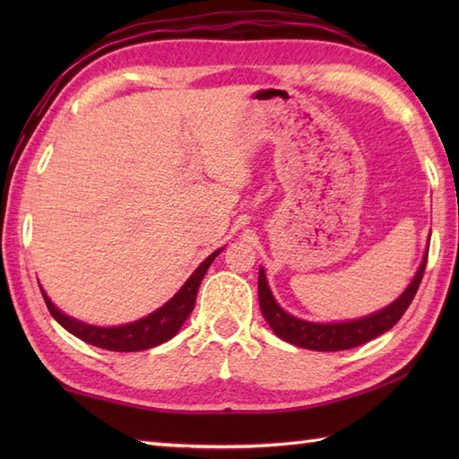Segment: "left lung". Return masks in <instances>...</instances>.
Segmentation results:
<instances>
[{
	"label": "left lung",
	"mask_w": 459,
	"mask_h": 459,
	"mask_svg": "<svg viewBox=\"0 0 459 459\" xmlns=\"http://www.w3.org/2000/svg\"><path fill=\"white\" fill-rule=\"evenodd\" d=\"M428 262V252L422 258V264L418 268L416 276L412 278L411 284L403 291L401 298H396L391 306L375 311L367 317L353 319V321H339V324H314V321L298 319L290 316L288 311L278 306L270 291V286L266 281L264 270L260 268L258 274V299L262 316L268 321L272 331L280 337L288 341V343L296 347H306L311 351H343L357 345H363L367 341L383 335L385 331L396 325V321L404 316L408 306L412 304V299L420 286L424 270Z\"/></svg>",
	"instance_id": "8db88e82"
}]
</instances>
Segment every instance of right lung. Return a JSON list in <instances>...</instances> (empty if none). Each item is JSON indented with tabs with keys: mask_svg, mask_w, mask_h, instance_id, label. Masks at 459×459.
I'll return each instance as SVG.
<instances>
[{
	"mask_svg": "<svg viewBox=\"0 0 459 459\" xmlns=\"http://www.w3.org/2000/svg\"><path fill=\"white\" fill-rule=\"evenodd\" d=\"M221 250L222 248L214 250L211 256H207L201 262L199 268L193 272L189 280L185 281L181 290L168 301V304L161 306L160 309H155L153 314L134 321V324H126L118 327H96V325L82 324V321L74 319L71 316H65L63 311L56 309L53 301L48 299L45 290L41 286L39 288H41L43 299L48 311H51V316L68 331V333L82 339L84 343H91L94 347L108 349V351H120V353L143 351V349H152L155 345L165 343V341H169L181 329L185 319L189 317V314L195 307V299H197L201 280L204 274H207L209 266L212 264V260L219 256Z\"/></svg>",
	"mask_w": 459,
	"mask_h": 459,
	"instance_id": "add662e5",
	"label": "right lung"
}]
</instances>
